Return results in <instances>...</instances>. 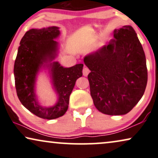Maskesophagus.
Wrapping results in <instances>:
<instances>
[{
    "label": "esophagus",
    "mask_w": 158,
    "mask_h": 158,
    "mask_svg": "<svg viewBox=\"0 0 158 158\" xmlns=\"http://www.w3.org/2000/svg\"><path fill=\"white\" fill-rule=\"evenodd\" d=\"M89 73V69L87 67H86V66H85V67H84V69H83V75H84V76L86 77L88 75Z\"/></svg>",
    "instance_id": "esophagus-1"
}]
</instances>
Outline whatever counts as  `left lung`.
I'll return each mask as SVG.
<instances>
[{"label": "left lung", "instance_id": "8db88e82", "mask_svg": "<svg viewBox=\"0 0 158 158\" xmlns=\"http://www.w3.org/2000/svg\"><path fill=\"white\" fill-rule=\"evenodd\" d=\"M114 39L84 59L89 69L90 94L99 112L128 113L144 94L148 82L145 54L130 26L114 30Z\"/></svg>", "mask_w": 158, "mask_h": 158}]
</instances>
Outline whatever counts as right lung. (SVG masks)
Instances as JSON below:
<instances>
[{
  "mask_svg": "<svg viewBox=\"0 0 158 158\" xmlns=\"http://www.w3.org/2000/svg\"><path fill=\"white\" fill-rule=\"evenodd\" d=\"M56 26L43 29L28 30L22 38L14 64L15 86L21 104L33 114L42 119H53L65 114L69 97L77 79L82 76L84 64L64 68L58 62L50 64L53 84L59 94V100L52 107H42L35 99V76L44 63L54 59L59 35Z\"/></svg>",
  "mask_w": 158,
  "mask_h": 158,
  "instance_id": "1",
  "label": "right lung"
}]
</instances>
